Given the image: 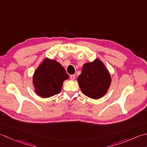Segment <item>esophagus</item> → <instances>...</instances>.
<instances>
[{
    "instance_id": "obj_1",
    "label": "esophagus",
    "mask_w": 147,
    "mask_h": 147,
    "mask_svg": "<svg viewBox=\"0 0 147 147\" xmlns=\"http://www.w3.org/2000/svg\"><path fill=\"white\" fill-rule=\"evenodd\" d=\"M70 78L71 80H75V79H76V75H74H74H70Z\"/></svg>"
}]
</instances>
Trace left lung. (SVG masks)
I'll use <instances>...</instances> for the list:
<instances>
[{"label":"left lung","mask_w":147,"mask_h":147,"mask_svg":"<svg viewBox=\"0 0 147 147\" xmlns=\"http://www.w3.org/2000/svg\"><path fill=\"white\" fill-rule=\"evenodd\" d=\"M77 82L84 94L97 100L107 94L111 85L112 78L106 66L98 58L93 61L84 64Z\"/></svg>","instance_id":"1"}]
</instances>
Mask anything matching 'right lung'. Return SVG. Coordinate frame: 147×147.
Returning <instances> with one entry per match:
<instances>
[{
  "label": "right lung",
  "mask_w": 147,
  "mask_h": 147,
  "mask_svg": "<svg viewBox=\"0 0 147 147\" xmlns=\"http://www.w3.org/2000/svg\"><path fill=\"white\" fill-rule=\"evenodd\" d=\"M69 79L63 67L55 59L45 58L33 75L35 92L42 98L60 92L65 80Z\"/></svg>",
  "instance_id": "add662e5"
}]
</instances>
